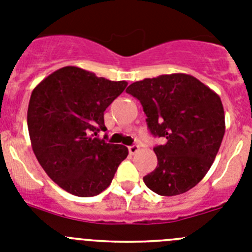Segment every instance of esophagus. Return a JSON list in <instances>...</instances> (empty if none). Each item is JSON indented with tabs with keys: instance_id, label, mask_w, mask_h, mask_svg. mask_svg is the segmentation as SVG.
<instances>
[{
	"instance_id": "esophagus-1",
	"label": "esophagus",
	"mask_w": 252,
	"mask_h": 252,
	"mask_svg": "<svg viewBox=\"0 0 252 252\" xmlns=\"http://www.w3.org/2000/svg\"><path fill=\"white\" fill-rule=\"evenodd\" d=\"M140 150V148L137 145H131L128 146V153L131 154V155H133V154H136L137 151Z\"/></svg>"
}]
</instances>
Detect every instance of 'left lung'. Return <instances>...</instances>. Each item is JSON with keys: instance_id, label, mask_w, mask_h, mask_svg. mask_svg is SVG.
Here are the masks:
<instances>
[{"instance_id": "left-lung-1", "label": "left lung", "mask_w": 252, "mask_h": 252, "mask_svg": "<svg viewBox=\"0 0 252 252\" xmlns=\"http://www.w3.org/2000/svg\"><path fill=\"white\" fill-rule=\"evenodd\" d=\"M126 92L142 104L151 135L164 140L154 148L158 166L144 183L159 195L188 192L207 174L223 139L220 95L184 73L145 78Z\"/></svg>"}]
</instances>
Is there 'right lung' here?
I'll list each match as a JSON object with an SVG mask.
<instances>
[{"mask_svg":"<svg viewBox=\"0 0 252 252\" xmlns=\"http://www.w3.org/2000/svg\"><path fill=\"white\" fill-rule=\"evenodd\" d=\"M127 86L78 66H64L31 93L28 127L40 165L53 182L78 197L103 192L128 155L126 146L98 139L103 112ZM106 139V136H104Z\"/></svg>","mask_w":252,"mask_h":252,"instance_id":"add662e5","label":"right lung"}]
</instances>
